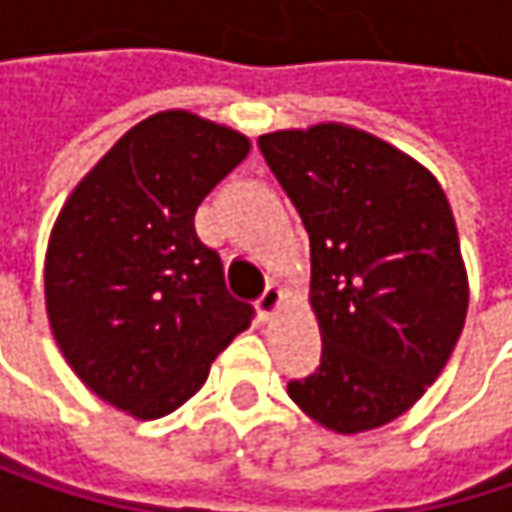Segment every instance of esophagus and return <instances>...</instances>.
I'll return each instance as SVG.
<instances>
[{
	"label": "esophagus",
	"instance_id": "esophagus-1",
	"mask_svg": "<svg viewBox=\"0 0 512 512\" xmlns=\"http://www.w3.org/2000/svg\"><path fill=\"white\" fill-rule=\"evenodd\" d=\"M281 302H284L281 290H278L275 284H269V287L263 290V296L257 299V311H260V317H263V320H272V317L278 314Z\"/></svg>",
	"mask_w": 512,
	"mask_h": 512
}]
</instances>
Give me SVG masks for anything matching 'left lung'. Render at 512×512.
<instances>
[{
  "mask_svg": "<svg viewBox=\"0 0 512 512\" xmlns=\"http://www.w3.org/2000/svg\"><path fill=\"white\" fill-rule=\"evenodd\" d=\"M257 148L308 231L323 338L320 367L287 394L326 430H376L424 397L460 341L468 275L445 189L347 124L266 133Z\"/></svg>",
  "mask_w": 512,
  "mask_h": 512,
  "instance_id": "1",
  "label": "left lung"
}]
</instances>
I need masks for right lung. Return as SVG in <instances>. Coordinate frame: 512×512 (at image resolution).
Returning a JSON list of instances; mask_svg holds the SVG:
<instances>
[{
    "label": "right lung",
    "mask_w": 512,
    "mask_h": 512,
    "mask_svg": "<svg viewBox=\"0 0 512 512\" xmlns=\"http://www.w3.org/2000/svg\"><path fill=\"white\" fill-rule=\"evenodd\" d=\"M249 139L186 109L127 130L70 192L52 225L44 293L55 344L115 409L151 421L183 406L252 323L195 210Z\"/></svg>",
    "instance_id": "1"
}]
</instances>
